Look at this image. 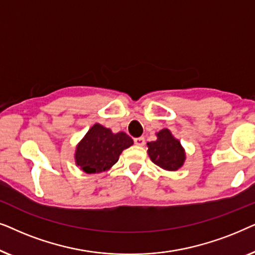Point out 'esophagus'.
<instances>
[{"instance_id": "esophagus-1", "label": "esophagus", "mask_w": 255, "mask_h": 255, "mask_svg": "<svg viewBox=\"0 0 255 255\" xmlns=\"http://www.w3.org/2000/svg\"><path fill=\"white\" fill-rule=\"evenodd\" d=\"M134 144L138 145V146H142V145L145 144V138L144 137L134 138Z\"/></svg>"}]
</instances>
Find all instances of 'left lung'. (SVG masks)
Wrapping results in <instances>:
<instances>
[{
  "mask_svg": "<svg viewBox=\"0 0 255 255\" xmlns=\"http://www.w3.org/2000/svg\"><path fill=\"white\" fill-rule=\"evenodd\" d=\"M155 141L147 142L148 155L156 166L166 170H177L183 166L186 153L181 142L173 137L168 128L156 133Z\"/></svg>",
  "mask_w": 255,
  "mask_h": 255,
  "instance_id": "1",
  "label": "left lung"
}]
</instances>
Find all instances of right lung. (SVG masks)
I'll return each instance as SVG.
<instances>
[{
  "label": "right lung",
  "mask_w": 255,
  "mask_h": 255,
  "mask_svg": "<svg viewBox=\"0 0 255 255\" xmlns=\"http://www.w3.org/2000/svg\"><path fill=\"white\" fill-rule=\"evenodd\" d=\"M131 145L133 140L125 132L113 133L110 128L96 123L76 146V166L88 174L106 172L118 161L123 149Z\"/></svg>",
  "instance_id": "obj_1"
}]
</instances>
